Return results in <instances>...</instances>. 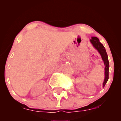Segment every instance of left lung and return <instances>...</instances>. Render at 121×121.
I'll return each mask as SVG.
<instances>
[{
  "label": "left lung",
  "instance_id": "8db88e82",
  "mask_svg": "<svg viewBox=\"0 0 121 121\" xmlns=\"http://www.w3.org/2000/svg\"><path fill=\"white\" fill-rule=\"evenodd\" d=\"M90 41L91 43L94 48L96 49L98 52L101 55L102 60L104 61V65H105V79L103 83V87L105 86V84H106L107 81L109 79V62L108 60V55L105 47L100 43L99 39L97 37H92L91 39L90 40Z\"/></svg>",
  "mask_w": 121,
  "mask_h": 121
}]
</instances>
